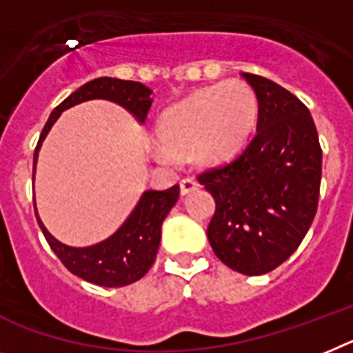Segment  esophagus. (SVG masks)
Returning <instances> with one entry per match:
<instances>
[{"label": "esophagus", "mask_w": 353, "mask_h": 353, "mask_svg": "<svg viewBox=\"0 0 353 353\" xmlns=\"http://www.w3.org/2000/svg\"><path fill=\"white\" fill-rule=\"evenodd\" d=\"M179 186H181V195H188L190 192H194L199 188L197 181H195V179H192V177H185V179H181Z\"/></svg>", "instance_id": "esophagus-1"}]
</instances>
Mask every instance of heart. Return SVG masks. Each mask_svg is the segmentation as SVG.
I'll return each mask as SVG.
<instances>
[{"label": "heart", "mask_w": 353, "mask_h": 353, "mask_svg": "<svg viewBox=\"0 0 353 353\" xmlns=\"http://www.w3.org/2000/svg\"><path fill=\"white\" fill-rule=\"evenodd\" d=\"M259 120V99L251 85L228 81L195 91L190 99L168 109L158 121L156 158L170 163L174 156L195 150L201 163L226 161L250 141Z\"/></svg>", "instance_id": "b5f03b06"}]
</instances>
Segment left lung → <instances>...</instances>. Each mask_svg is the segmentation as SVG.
<instances>
[{"instance_id": "left-lung-1", "label": "left lung", "mask_w": 353, "mask_h": 353, "mask_svg": "<svg viewBox=\"0 0 353 353\" xmlns=\"http://www.w3.org/2000/svg\"><path fill=\"white\" fill-rule=\"evenodd\" d=\"M259 99L256 132L233 161L197 176L213 195L208 241L248 276L276 269L301 244L318 210L321 147L309 109L291 91L242 73Z\"/></svg>"}]
</instances>
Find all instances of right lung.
Returning a JSON list of instances; mask_svg holds the SVG:
<instances>
[{
	"instance_id": "obj_1",
	"label": "right lung",
	"mask_w": 353,
	"mask_h": 353,
	"mask_svg": "<svg viewBox=\"0 0 353 353\" xmlns=\"http://www.w3.org/2000/svg\"><path fill=\"white\" fill-rule=\"evenodd\" d=\"M150 93L152 91L140 82L120 81L111 77H100L81 85L64 102L59 103L50 114L35 147L34 174L41 143L62 111L85 100L103 99L123 105L127 111L134 114L136 120L143 123L152 105ZM34 174H32V179H34ZM177 197H179V185H174L161 192H143L140 203L136 204V208L121 224L120 230L103 242L90 245V248H70L62 244L57 239H53L48 230L44 228L37 215V210H35V217L46 242L68 271L94 285L123 287L140 280L152 268L159 241H161V224L172 206L177 203Z\"/></svg>"
}]
</instances>
